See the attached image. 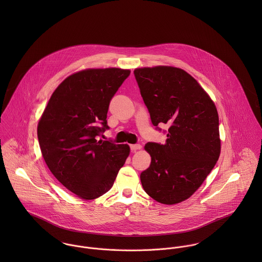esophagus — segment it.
<instances>
[{
	"label": "esophagus",
	"mask_w": 262,
	"mask_h": 262,
	"mask_svg": "<svg viewBox=\"0 0 262 262\" xmlns=\"http://www.w3.org/2000/svg\"><path fill=\"white\" fill-rule=\"evenodd\" d=\"M141 145L140 144H132V145H130V149L132 150V151H136V150L141 149Z\"/></svg>",
	"instance_id": "34e87169"
}]
</instances>
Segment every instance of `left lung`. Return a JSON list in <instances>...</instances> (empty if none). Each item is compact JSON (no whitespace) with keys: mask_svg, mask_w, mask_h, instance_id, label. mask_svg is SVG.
Wrapping results in <instances>:
<instances>
[{"mask_svg":"<svg viewBox=\"0 0 262 262\" xmlns=\"http://www.w3.org/2000/svg\"><path fill=\"white\" fill-rule=\"evenodd\" d=\"M134 75L155 129L165 124L164 144L148 142L149 167L141 172L144 190L173 205L188 199L214 168L221 141L214 102L185 71L172 67L137 69Z\"/></svg>","mask_w":262,"mask_h":262,"instance_id":"left-lung-1","label":"left lung"}]
</instances>
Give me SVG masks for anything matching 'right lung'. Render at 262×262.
<instances>
[{"label":"right lung","mask_w":262,"mask_h":262,"mask_svg":"<svg viewBox=\"0 0 262 262\" xmlns=\"http://www.w3.org/2000/svg\"><path fill=\"white\" fill-rule=\"evenodd\" d=\"M129 70H85L67 77L52 94L38 123L42 156L57 181L93 200L113 187L130 148L98 140L109 129L107 113Z\"/></svg>","instance_id":"right-lung-1"}]
</instances>
